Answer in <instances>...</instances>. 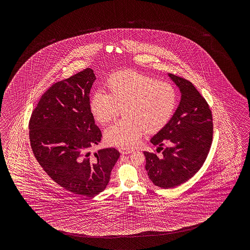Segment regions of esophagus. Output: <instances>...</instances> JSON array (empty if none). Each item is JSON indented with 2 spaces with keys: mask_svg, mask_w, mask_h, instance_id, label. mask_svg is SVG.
Returning <instances> with one entry per match:
<instances>
[{
  "mask_svg": "<svg viewBox=\"0 0 250 250\" xmlns=\"http://www.w3.org/2000/svg\"><path fill=\"white\" fill-rule=\"evenodd\" d=\"M120 153L123 154H130L131 152H132V150L131 149H126V148H120Z\"/></svg>",
  "mask_w": 250,
  "mask_h": 250,
  "instance_id": "34e87169",
  "label": "esophagus"
}]
</instances>
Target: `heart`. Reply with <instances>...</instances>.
Returning a JSON list of instances; mask_svg holds the SVG:
<instances>
[{
	"label": "heart",
	"mask_w": 250,
	"mask_h": 250,
	"mask_svg": "<svg viewBox=\"0 0 250 250\" xmlns=\"http://www.w3.org/2000/svg\"><path fill=\"white\" fill-rule=\"evenodd\" d=\"M107 93L91 96L89 109L96 122L111 123L123 109L126 120L104 131L108 144L122 148L137 146L145 129L156 132L169 123L175 111L177 95L172 85L137 72L113 75L106 83Z\"/></svg>",
	"instance_id": "b5f03b06"
}]
</instances>
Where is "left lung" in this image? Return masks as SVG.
<instances>
[{
	"instance_id": "obj_1",
	"label": "left lung",
	"mask_w": 250,
	"mask_h": 250,
	"mask_svg": "<svg viewBox=\"0 0 250 250\" xmlns=\"http://www.w3.org/2000/svg\"><path fill=\"white\" fill-rule=\"evenodd\" d=\"M168 76L181 91V101L169 123L150 140L154 146H168L162 156L144 152L149 179L165 189L180 186L197 173L212 139V112L206 99L188 80Z\"/></svg>"
}]
</instances>
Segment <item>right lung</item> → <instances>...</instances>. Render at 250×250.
<instances>
[{
	"instance_id": "add662e5",
	"label": "right lung",
	"mask_w": 250,
	"mask_h": 250,
	"mask_svg": "<svg viewBox=\"0 0 250 250\" xmlns=\"http://www.w3.org/2000/svg\"><path fill=\"white\" fill-rule=\"evenodd\" d=\"M96 80L85 69L53 84L33 111L29 139L33 153L43 170L58 185L90 197L105 189L120 153L115 148L91 147L102 133L89 109L91 88Z\"/></svg>"
}]
</instances>
